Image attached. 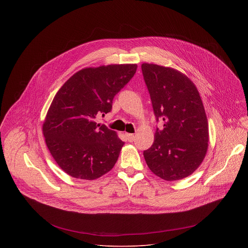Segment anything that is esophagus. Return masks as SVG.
<instances>
[{
  "label": "esophagus",
  "mask_w": 248,
  "mask_h": 248,
  "mask_svg": "<svg viewBox=\"0 0 248 248\" xmlns=\"http://www.w3.org/2000/svg\"><path fill=\"white\" fill-rule=\"evenodd\" d=\"M125 135H126V138H127L129 142H132V141L135 139V135L132 134V133H126Z\"/></svg>",
  "instance_id": "1"
}]
</instances>
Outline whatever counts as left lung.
Instances as JSON below:
<instances>
[{"label": "left lung", "mask_w": 248, "mask_h": 248, "mask_svg": "<svg viewBox=\"0 0 248 248\" xmlns=\"http://www.w3.org/2000/svg\"><path fill=\"white\" fill-rule=\"evenodd\" d=\"M157 121L153 145L143 152L151 171L172 182L187 178L203 162L209 126L200 94L180 70L155 63L141 64Z\"/></svg>", "instance_id": "1"}]
</instances>
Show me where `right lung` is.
Masks as SVG:
<instances>
[{
  "instance_id": "1",
  "label": "right lung",
  "mask_w": 248,
  "mask_h": 248,
  "mask_svg": "<svg viewBox=\"0 0 248 248\" xmlns=\"http://www.w3.org/2000/svg\"><path fill=\"white\" fill-rule=\"evenodd\" d=\"M136 68V63L85 67L55 95L42 132L52 157L68 175L94 181L114 168L124 142L96 118L112 110L115 95Z\"/></svg>"
}]
</instances>
